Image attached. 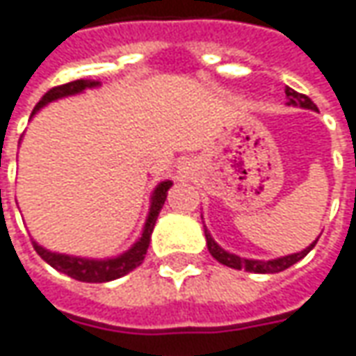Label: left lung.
Segmentation results:
<instances>
[{"instance_id": "1", "label": "left lung", "mask_w": 356, "mask_h": 356, "mask_svg": "<svg viewBox=\"0 0 356 356\" xmlns=\"http://www.w3.org/2000/svg\"><path fill=\"white\" fill-rule=\"evenodd\" d=\"M286 96L289 98L288 104L301 106V108H309V110H317V106L313 104L312 98L305 96V94L296 92L293 88H286ZM204 236H207V246H209V252L211 256L218 260L220 264H225L228 268H234V270H246V272H252V274H277V272H284L288 270L289 266H293L296 262H300L301 258H305L313 246L317 244V240L313 242L312 246H307L305 250L298 252V254H291V256H284V258H276V260H246V258H240L236 254H230V252L222 250L215 240L211 238V234L207 232L204 228Z\"/></svg>"}]
</instances>
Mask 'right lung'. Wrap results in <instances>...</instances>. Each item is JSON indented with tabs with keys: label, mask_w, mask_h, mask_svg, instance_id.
Here are the masks:
<instances>
[{
	"label": "right lung",
	"mask_w": 356,
	"mask_h": 356,
	"mask_svg": "<svg viewBox=\"0 0 356 356\" xmlns=\"http://www.w3.org/2000/svg\"><path fill=\"white\" fill-rule=\"evenodd\" d=\"M90 86H98V82L94 80H72L67 84H60L51 88L49 92L44 94L43 98L39 100V104L35 106L33 114L41 108V106L53 102L56 98H63V96H70V94L82 92L84 88H90ZM173 183L171 181H163L157 185V189L154 191V197H152V209H149V216H147V222L143 227L141 232V238L129 248L126 254L118 256V258H110V260H86V258H74V256H65V254H55V252L44 250L43 246H39L37 242H33L35 252L43 258L44 262L51 264L55 270L67 274V276L74 277L79 282H88V284H102V282H110V280H118V277L126 276L128 272H131L134 268H138L145 254H147V246H149V238H152V232H154L155 220L159 216V211L163 207V202L167 199V191Z\"/></svg>",
	"instance_id": "1"
}]
</instances>
